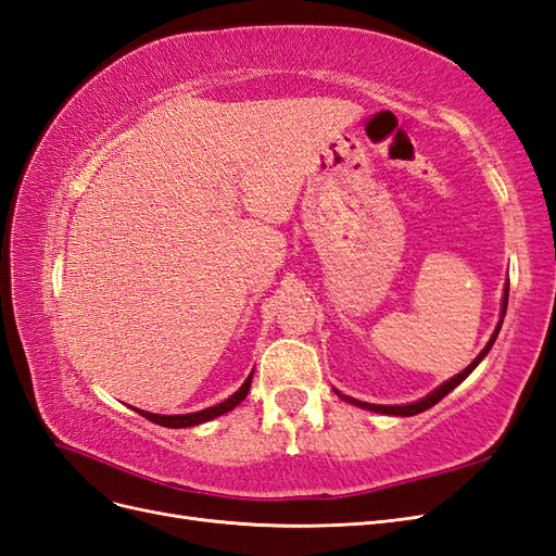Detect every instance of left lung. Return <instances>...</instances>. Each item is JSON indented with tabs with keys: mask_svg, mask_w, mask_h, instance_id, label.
Instances as JSON below:
<instances>
[{
	"mask_svg": "<svg viewBox=\"0 0 556 556\" xmlns=\"http://www.w3.org/2000/svg\"><path fill=\"white\" fill-rule=\"evenodd\" d=\"M506 308H508V285H506V292H503V308H501V315H506ZM498 329H501V323H498V327H496V331L492 333V339H490V343L484 345V350L480 352V355L470 362L462 374H457L454 378H450L447 382H443L439 390H433L429 396H425V399H419V401H415V403H408V406H376V403H364V401H357V399H352V396H343L345 401H350L352 406H359V408H366V410H374V413H382V415H401V417H410V415H417V413H422V410H427V408H431V406H435V403H439L443 396H447L454 387H457L462 380H466L468 378V374L473 371V368L482 362V357L486 355V352L492 350V345H494V341H496V336H498ZM339 394V392H336Z\"/></svg>",
	"mask_w": 556,
	"mask_h": 556,
	"instance_id": "8db88e82",
	"label": "left lung"
}]
</instances>
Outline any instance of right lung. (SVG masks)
<instances>
[{
  "label": "right lung",
  "instance_id": "right-lung-1",
  "mask_svg": "<svg viewBox=\"0 0 556 556\" xmlns=\"http://www.w3.org/2000/svg\"><path fill=\"white\" fill-rule=\"evenodd\" d=\"M250 380H252V374L248 376V380L241 384V390L237 394H231L227 401L217 403V406H211L206 410H199V413H188V415H155V413H146V410H137L141 413L146 419H150V422L155 425H162V427H172V429H182V427H192V425H201V422H208V419L223 415V413H229L233 406H239V403L245 399L248 390H250Z\"/></svg>",
  "mask_w": 556,
  "mask_h": 556
}]
</instances>
